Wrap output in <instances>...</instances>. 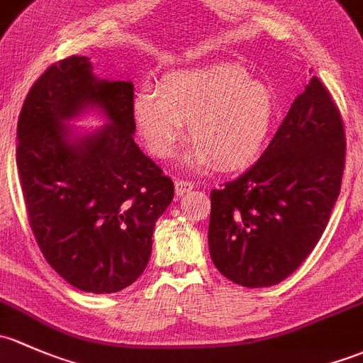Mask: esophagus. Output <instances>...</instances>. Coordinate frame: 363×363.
Listing matches in <instances>:
<instances>
[{
  "mask_svg": "<svg viewBox=\"0 0 363 363\" xmlns=\"http://www.w3.org/2000/svg\"><path fill=\"white\" fill-rule=\"evenodd\" d=\"M194 182L190 180H178L177 185H174V190H177V196H183V194L190 192L194 189Z\"/></svg>",
  "mask_w": 363,
  "mask_h": 363,
  "instance_id": "34e87169",
  "label": "esophagus"
}]
</instances>
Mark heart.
<instances>
[{
  "instance_id": "b5f03b06",
  "label": "heart",
  "mask_w": 363,
  "mask_h": 363,
  "mask_svg": "<svg viewBox=\"0 0 363 363\" xmlns=\"http://www.w3.org/2000/svg\"><path fill=\"white\" fill-rule=\"evenodd\" d=\"M274 96L262 80L233 62L173 69L157 91L141 89L133 99V121L148 152L159 159L174 154L189 130L194 147L185 166L213 162L238 167L262 148L274 118Z\"/></svg>"
}]
</instances>
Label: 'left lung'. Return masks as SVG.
<instances>
[{"instance_id":"left-lung-1","label":"left lung","mask_w":363,"mask_h":363,"mask_svg":"<svg viewBox=\"0 0 363 363\" xmlns=\"http://www.w3.org/2000/svg\"><path fill=\"white\" fill-rule=\"evenodd\" d=\"M346 136L316 77L298 94L248 171L211 190L213 264L248 289L278 285L320 241L341 190Z\"/></svg>"}]
</instances>
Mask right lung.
Returning <instances> with one entry per match:
<instances>
[{
  "label": "right lung",
  "mask_w": 363,
  "mask_h": 363,
  "mask_svg": "<svg viewBox=\"0 0 363 363\" xmlns=\"http://www.w3.org/2000/svg\"><path fill=\"white\" fill-rule=\"evenodd\" d=\"M134 85L99 80L91 59L55 62L28 92L17 124V169L45 260L82 292L113 294L147 267L171 178L134 143ZM98 107L107 124L74 135L71 118Z\"/></svg>",
  "instance_id": "obj_1"
}]
</instances>
